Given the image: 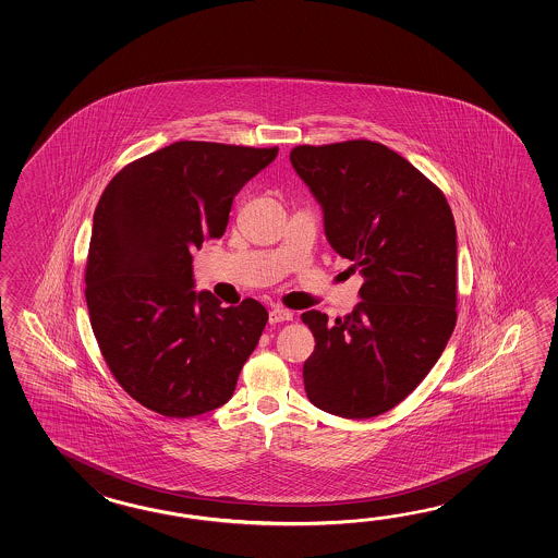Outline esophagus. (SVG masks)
Returning a JSON list of instances; mask_svg holds the SVG:
<instances>
[{"label":"esophagus","mask_w":558,"mask_h":558,"mask_svg":"<svg viewBox=\"0 0 558 558\" xmlns=\"http://www.w3.org/2000/svg\"><path fill=\"white\" fill-rule=\"evenodd\" d=\"M293 319V313L289 308L274 307L269 311V323H283Z\"/></svg>","instance_id":"obj_1"}]
</instances>
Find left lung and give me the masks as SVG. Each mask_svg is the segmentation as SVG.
I'll list each match as a JSON object with an SVG mask.
<instances>
[{"mask_svg": "<svg viewBox=\"0 0 558 558\" xmlns=\"http://www.w3.org/2000/svg\"><path fill=\"white\" fill-rule=\"evenodd\" d=\"M325 214L332 250L365 283L351 315L307 311L308 401L344 418L391 411L427 377L457 323V229L442 191L387 145H296L289 155Z\"/></svg>", "mask_w": 558, "mask_h": 558, "instance_id": "1", "label": "left lung"}]
</instances>
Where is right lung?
<instances>
[{"mask_svg":"<svg viewBox=\"0 0 558 558\" xmlns=\"http://www.w3.org/2000/svg\"><path fill=\"white\" fill-rule=\"evenodd\" d=\"M277 147L178 142L131 161L95 207L85 301L99 351L123 391L187 418L226 404L259 343L267 308L221 307L193 291V255L226 233L239 190Z\"/></svg>","mask_w":558,"mask_h":558,"instance_id":"add662e5","label":"right lung"}]
</instances>
